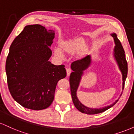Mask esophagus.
<instances>
[{
    "label": "esophagus",
    "instance_id": "obj_1",
    "mask_svg": "<svg viewBox=\"0 0 134 134\" xmlns=\"http://www.w3.org/2000/svg\"><path fill=\"white\" fill-rule=\"evenodd\" d=\"M66 71H67V76H70V73H71V72H72L71 69H70V68H67V69H66Z\"/></svg>",
    "mask_w": 134,
    "mask_h": 134
}]
</instances>
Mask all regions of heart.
I'll list each match as a JSON object with an SVG mask.
<instances>
[{
	"mask_svg": "<svg viewBox=\"0 0 134 134\" xmlns=\"http://www.w3.org/2000/svg\"><path fill=\"white\" fill-rule=\"evenodd\" d=\"M86 44V41L83 38H77L75 39L69 40L68 41H64L60 43V48L63 51L68 53H75L80 49L84 47ZM60 48L56 47L54 48V53L59 57H64V53Z\"/></svg>",
	"mask_w": 134,
	"mask_h": 134,
	"instance_id": "obj_1",
	"label": "heart"
}]
</instances>
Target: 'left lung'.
<instances>
[{
    "mask_svg": "<svg viewBox=\"0 0 134 134\" xmlns=\"http://www.w3.org/2000/svg\"><path fill=\"white\" fill-rule=\"evenodd\" d=\"M111 35L113 38L115 45L113 50V57L116 64H117L120 71L121 73L122 90H124L125 80L127 76V72H128V65H127V62L125 58V51L123 48L120 41L117 38L116 34L115 33H111ZM91 63L92 58L90 55H87L84 57L74 61L71 64V66H70L73 72L70 74V79H69L70 92H71L72 99L74 104L79 111L87 115H94L97 114V113H102V112L108 110L109 108L114 106L118 101V99H116L113 103L108 106H106L104 107L99 108H90L84 105L79 100L77 96V91L78 87L79 86L80 82L82 79V77L84 74V70L90 67Z\"/></svg>",
    "mask_w": 134,
    "mask_h": 134,
    "instance_id": "left-lung-1",
    "label": "left lung"
}]
</instances>
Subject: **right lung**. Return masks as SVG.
Instances as JSON below:
<instances>
[{
    "instance_id": "right-lung-1",
    "label": "right lung",
    "mask_w": 134,
    "mask_h": 134,
    "mask_svg": "<svg viewBox=\"0 0 134 134\" xmlns=\"http://www.w3.org/2000/svg\"><path fill=\"white\" fill-rule=\"evenodd\" d=\"M55 33L40 24L26 26L9 48L5 64L9 90L26 108L41 110L50 107L58 81L67 75L64 65L48 60Z\"/></svg>"
}]
</instances>
